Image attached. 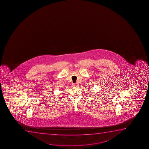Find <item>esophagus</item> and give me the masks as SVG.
Segmentation results:
<instances>
[{"instance_id":"34e87169","label":"esophagus","mask_w":149,"mask_h":149,"mask_svg":"<svg viewBox=\"0 0 149 149\" xmlns=\"http://www.w3.org/2000/svg\"><path fill=\"white\" fill-rule=\"evenodd\" d=\"M73 86H74V87H76V86H77V83H74V84H73Z\"/></svg>"}]
</instances>
